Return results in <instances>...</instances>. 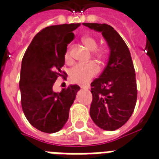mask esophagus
I'll return each mask as SVG.
<instances>
[{"mask_svg": "<svg viewBox=\"0 0 159 159\" xmlns=\"http://www.w3.org/2000/svg\"><path fill=\"white\" fill-rule=\"evenodd\" d=\"M81 87H82V89H85V90H88V89H90V84H83V85H81Z\"/></svg>", "mask_w": 159, "mask_h": 159, "instance_id": "34e87169", "label": "esophagus"}]
</instances>
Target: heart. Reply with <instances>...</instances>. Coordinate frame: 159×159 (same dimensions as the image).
<instances>
[{"label":"heart","instance_id":"1","mask_svg":"<svg viewBox=\"0 0 159 159\" xmlns=\"http://www.w3.org/2000/svg\"><path fill=\"white\" fill-rule=\"evenodd\" d=\"M82 42L85 46L92 51L93 57L98 59L99 61L104 62L107 59L108 51L105 47L98 46V40L91 35H85L82 37ZM64 60L67 64H71L73 62L71 51L66 50L64 53ZM100 71L98 64L94 61L85 63V64H77L71 68L69 71V79L73 83H86L89 82L93 77H95Z\"/></svg>","mask_w":159,"mask_h":159}]
</instances>
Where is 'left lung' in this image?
Segmentation results:
<instances>
[{
    "instance_id": "obj_1",
    "label": "left lung",
    "mask_w": 159,
    "mask_h": 159,
    "mask_svg": "<svg viewBox=\"0 0 159 159\" xmlns=\"http://www.w3.org/2000/svg\"><path fill=\"white\" fill-rule=\"evenodd\" d=\"M83 25L102 33L110 48L108 65L100 77L91 84L90 115L99 127L114 131L128 121L137 100L131 53L122 37L110 25L96 23H83Z\"/></svg>"
}]
</instances>
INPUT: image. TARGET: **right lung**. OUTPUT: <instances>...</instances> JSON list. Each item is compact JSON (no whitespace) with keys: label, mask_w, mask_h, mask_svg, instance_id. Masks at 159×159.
Here are the masks:
<instances>
[{"label":"right lung","mask_w":159,"mask_h":159,"mask_svg":"<svg viewBox=\"0 0 159 159\" xmlns=\"http://www.w3.org/2000/svg\"><path fill=\"white\" fill-rule=\"evenodd\" d=\"M81 24L46 27L37 33L22 60L19 88L24 115L35 128L46 133L61 130L68 121L69 109L80 90L77 85L53 91L59 77L67 78L61 70L64 53L73 39L72 32Z\"/></svg>","instance_id":"right-lung-1"}]
</instances>
